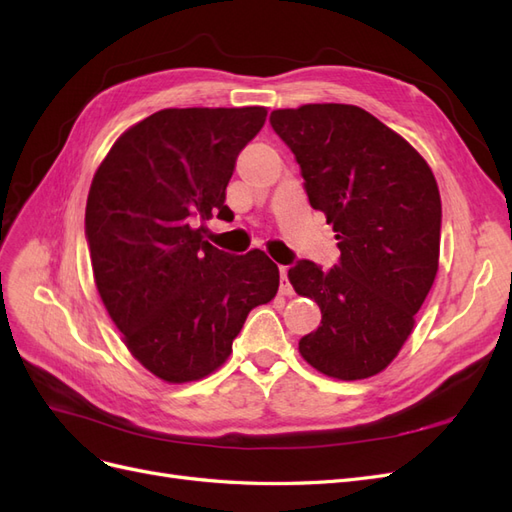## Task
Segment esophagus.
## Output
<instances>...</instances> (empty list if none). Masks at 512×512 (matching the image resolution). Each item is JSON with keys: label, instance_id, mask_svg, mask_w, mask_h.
<instances>
[{"label": "esophagus", "instance_id": "esophagus-1", "mask_svg": "<svg viewBox=\"0 0 512 512\" xmlns=\"http://www.w3.org/2000/svg\"><path fill=\"white\" fill-rule=\"evenodd\" d=\"M280 275H282V286H280V292L284 294V297H292V286L288 282V267H280Z\"/></svg>", "mask_w": 512, "mask_h": 512}]
</instances>
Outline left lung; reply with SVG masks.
<instances>
[{"instance_id":"8db88e82","label":"left lung","mask_w":512,"mask_h":512,"mask_svg":"<svg viewBox=\"0 0 512 512\" xmlns=\"http://www.w3.org/2000/svg\"><path fill=\"white\" fill-rule=\"evenodd\" d=\"M269 121L294 153L309 205L327 215L342 252L329 271L312 260L288 271L292 288L322 312L299 352L324 376H376L404 346L436 280V177L408 141L359 106L280 108Z\"/></svg>"}]
</instances>
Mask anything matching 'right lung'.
I'll list each match as a JSON object with an SVG mask.
<instances>
[{
    "instance_id": "1",
    "label": "right lung",
    "mask_w": 512,
    "mask_h": 512,
    "mask_svg": "<svg viewBox=\"0 0 512 512\" xmlns=\"http://www.w3.org/2000/svg\"><path fill=\"white\" fill-rule=\"evenodd\" d=\"M265 106L164 108L123 132L91 181L85 237L94 280L123 342L166 382L209 376L280 271L260 250L235 256L205 241L241 149Z\"/></svg>"
}]
</instances>
